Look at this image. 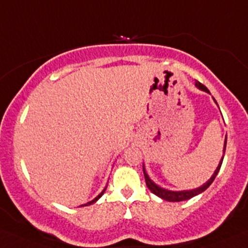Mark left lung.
<instances>
[{"label": "left lung", "instance_id": "left-lung-1", "mask_svg": "<svg viewBox=\"0 0 248 248\" xmlns=\"http://www.w3.org/2000/svg\"><path fill=\"white\" fill-rule=\"evenodd\" d=\"M195 86L199 88V90L203 91V92H206V93H210V91L207 90V87H205L202 83H200L196 81ZM213 100H215V103L217 104V102H216L215 98H213ZM225 146H227V138H225V140H224V149H223V154H225ZM223 158H224V155H223L222 158H220L219 163H218V167L216 168V170H215V173L212 174V177H211L210 179L205 183V184H202L201 186H199V188H196V189H191V190H180V191L168 190V189L158 186V185L156 184L154 180L150 179V177H149L148 173L145 172V167H144V165H143V172H144V177H145L146 186H148L149 190H150L151 193L155 194L156 196H158V198L163 199V200H166V201H170V202H179V201L189 200V199H191V198H194V196L199 195V194L203 193V191H205L206 189H207L208 186L212 184L213 180H215V178H216V175H217L218 172H219L220 166H222V162H223Z\"/></svg>", "mask_w": 248, "mask_h": 248}]
</instances>
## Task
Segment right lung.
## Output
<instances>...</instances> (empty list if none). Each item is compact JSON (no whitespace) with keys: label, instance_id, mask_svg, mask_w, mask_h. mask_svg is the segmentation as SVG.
<instances>
[{"label":"right lung","instance_id":"right-lung-1","mask_svg":"<svg viewBox=\"0 0 248 248\" xmlns=\"http://www.w3.org/2000/svg\"><path fill=\"white\" fill-rule=\"evenodd\" d=\"M105 190H107V186H105V188H104V189H103V191H102V193H100V194H99V195H98V196H97V198H94V199H93V200H92V201H90V202L85 203V205H81V207H82V206H90V205H92V203H94V202H95V201H98V200H99V199H100V198H102V195H103V194H104V193H105Z\"/></svg>","mask_w":248,"mask_h":248}]
</instances>
